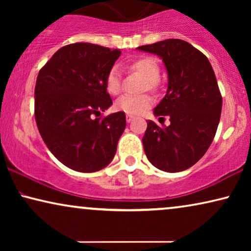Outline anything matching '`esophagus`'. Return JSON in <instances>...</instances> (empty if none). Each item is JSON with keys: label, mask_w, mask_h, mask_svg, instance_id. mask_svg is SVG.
<instances>
[{"label": "esophagus", "mask_w": 251, "mask_h": 251, "mask_svg": "<svg viewBox=\"0 0 251 251\" xmlns=\"http://www.w3.org/2000/svg\"><path fill=\"white\" fill-rule=\"evenodd\" d=\"M133 119H135V116H133V115H130V114L126 115V122H128V123L131 122Z\"/></svg>", "instance_id": "obj_1"}]
</instances>
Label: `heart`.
Returning <instances> with one entry per match:
<instances>
[{
    "mask_svg": "<svg viewBox=\"0 0 251 251\" xmlns=\"http://www.w3.org/2000/svg\"><path fill=\"white\" fill-rule=\"evenodd\" d=\"M130 71H136L144 75L147 78V82L144 85V89L150 88L151 90H155L157 87V80L160 77V66L157 61L152 57H140L132 60L128 64ZM106 91L111 95L120 94L122 89V75L119 66H112L109 68L105 77ZM153 104V98L149 95H123L116 99L114 108L119 112L126 114L137 115L140 114Z\"/></svg>",
    "mask_w": 251,
    "mask_h": 251,
    "instance_id": "heart-1",
    "label": "heart"
}]
</instances>
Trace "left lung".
Returning <instances> with one entry per match:
<instances>
[{
    "mask_svg": "<svg viewBox=\"0 0 251 251\" xmlns=\"http://www.w3.org/2000/svg\"><path fill=\"white\" fill-rule=\"evenodd\" d=\"M137 49L162 58L168 72L167 94L154 114L169 116L170 126L147 121L144 151L157 169L186 170L204 155L217 131L223 99L214 70L201 51L183 40L168 39Z\"/></svg>",
    "mask_w": 251,
    "mask_h": 251,
    "instance_id": "8db88e82",
    "label": "left lung"
}]
</instances>
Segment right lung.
<instances>
[{"mask_svg":"<svg viewBox=\"0 0 251 251\" xmlns=\"http://www.w3.org/2000/svg\"><path fill=\"white\" fill-rule=\"evenodd\" d=\"M120 54L119 49L72 43L39 72L34 91L37 129L50 152L70 169L95 173L115 155L126 114L98 116L113 104L105 77Z\"/></svg>","mask_w":251,"mask_h":251,"instance_id":"obj_1","label":"right lung"}]
</instances>
